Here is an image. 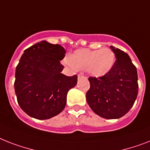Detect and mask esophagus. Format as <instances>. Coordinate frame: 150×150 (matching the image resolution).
Listing matches in <instances>:
<instances>
[{"mask_svg": "<svg viewBox=\"0 0 150 150\" xmlns=\"http://www.w3.org/2000/svg\"><path fill=\"white\" fill-rule=\"evenodd\" d=\"M84 78H86L85 76H84L83 75H81V74H79V75H78V79H84Z\"/></svg>", "mask_w": 150, "mask_h": 150, "instance_id": "esophagus-1", "label": "esophagus"}]
</instances>
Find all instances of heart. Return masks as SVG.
<instances>
[{"mask_svg":"<svg viewBox=\"0 0 150 150\" xmlns=\"http://www.w3.org/2000/svg\"><path fill=\"white\" fill-rule=\"evenodd\" d=\"M64 64L71 69L86 70L93 77L99 78L109 72L114 66L115 55L108 47L100 50L78 49L70 57L64 58Z\"/></svg>","mask_w":150,"mask_h":150,"instance_id":"heart-1","label":"heart"}]
</instances>
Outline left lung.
<instances>
[{"instance_id": "obj_1", "label": "left lung", "mask_w": 150, "mask_h": 150, "mask_svg": "<svg viewBox=\"0 0 150 150\" xmlns=\"http://www.w3.org/2000/svg\"><path fill=\"white\" fill-rule=\"evenodd\" d=\"M116 60L108 74L88 78L86 100L96 114L107 119H119L132 108L138 95L137 70L128 54L110 46Z\"/></svg>"}]
</instances>
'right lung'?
Instances as JSON below:
<instances>
[{
    "label": "right lung",
    "mask_w": 150,
    "mask_h": 150,
    "mask_svg": "<svg viewBox=\"0 0 150 150\" xmlns=\"http://www.w3.org/2000/svg\"><path fill=\"white\" fill-rule=\"evenodd\" d=\"M60 45L41 41L24 50L16 67L14 90L24 112L37 119H48L64 109L67 94L77 84V75H63L60 63L65 56Z\"/></svg>",
    "instance_id": "add662e5"
}]
</instances>
